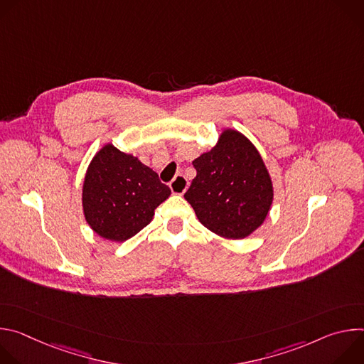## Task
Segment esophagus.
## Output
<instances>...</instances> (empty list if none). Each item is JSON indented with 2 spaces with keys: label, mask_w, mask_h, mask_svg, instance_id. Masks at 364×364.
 <instances>
[{
  "label": "esophagus",
  "mask_w": 364,
  "mask_h": 364,
  "mask_svg": "<svg viewBox=\"0 0 364 364\" xmlns=\"http://www.w3.org/2000/svg\"><path fill=\"white\" fill-rule=\"evenodd\" d=\"M187 187H188V181H187V178H186L184 176H181V174H177L176 178L170 183V188H171V191H173L174 194H184L186 190H187Z\"/></svg>",
  "instance_id": "1"
}]
</instances>
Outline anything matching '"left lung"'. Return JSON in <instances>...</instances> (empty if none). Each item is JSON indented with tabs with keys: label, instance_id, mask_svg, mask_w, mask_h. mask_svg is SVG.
<instances>
[{
	"label": "left lung",
	"instance_id": "obj_1",
	"mask_svg": "<svg viewBox=\"0 0 364 364\" xmlns=\"http://www.w3.org/2000/svg\"><path fill=\"white\" fill-rule=\"evenodd\" d=\"M193 166L197 176L184 198L203 226L226 239H243L264 223L274 198L272 181L245 135L223 131L219 142Z\"/></svg>",
	"mask_w": 364,
	"mask_h": 364
}]
</instances>
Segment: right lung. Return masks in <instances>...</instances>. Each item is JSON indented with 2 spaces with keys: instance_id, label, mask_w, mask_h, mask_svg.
Wrapping results in <instances>:
<instances>
[{
  "instance_id": "obj_1",
  "label": "right lung",
  "mask_w": 364,
  "mask_h": 364,
  "mask_svg": "<svg viewBox=\"0 0 364 364\" xmlns=\"http://www.w3.org/2000/svg\"><path fill=\"white\" fill-rule=\"evenodd\" d=\"M171 190L159 174L112 144L89 164L83 183V213L102 237L124 242L144 229Z\"/></svg>"
}]
</instances>
